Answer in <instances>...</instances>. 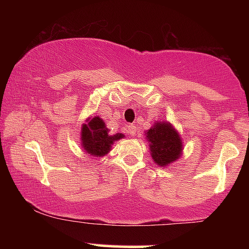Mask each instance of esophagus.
Returning a JSON list of instances; mask_svg holds the SVG:
<instances>
[{
    "label": "esophagus",
    "mask_w": 249,
    "mask_h": 249,
    "mask_svg": "<svg viewBox=\"0 0 249 249\" xmlns=\"http://www.w3.org/2000/svg\"><path fill=\"white\" fill-rule=\"evenodd\" d=\"M127 132H128V134H130V136H136V133L138 132V126H137L136 124L128 125Z\"/></svg>",
    "instance_id": "1"
}]
</instances>
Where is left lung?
Masks as SVG:
<instances>
[{"label": "left lung", "instance_id": "left-lung-1", "mask_svg": "<svg viewBox=\"0 0 249 249\" xmlns=\"http://www.w3.org/2000/svg\"><path fill=\"white\" fill-rule=\"evenodd\" d=\"M146 137L153 160L159 166H167L181 154L182 142L170 123H157L147 131Z\"/></svg>", "mask_w": 249, "mask_h": 249}]
</instances>
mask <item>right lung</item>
<instances>
[{
	"instance_id": "right-lung-1",
	"label": "right lung",
	"mask_w": 249,
	"mask_h": 249,
	"mask_svg": "<svg viewBox=\"0 0 249 249\" xmlns=\"http://www.w3.org/2000/svg\"><path fill=\"white\" fill-rule=\"evenodd\" d=\"M123 137L124 136L122 133H116L113 136L108 134L105 123L99 117L91 118L88 124H84L82 127L83 147L91 156H105L110 151L113 142L118 141Z\"/></svg>"
}]
</instances>
